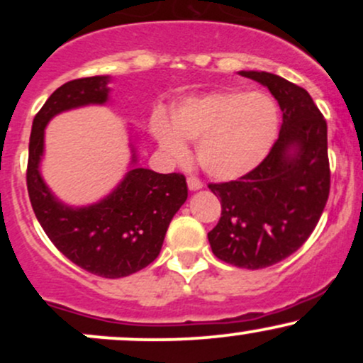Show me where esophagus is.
<instances>
[{
	"mask_svg": "<svg viewBox=\"0 0 363 363\" xmlns=\"http://www.w3.org/2000/svg\"><path fill=\"white\" fill-rule=\"evenodd\" d=\"M187 187H189L191 191H198V189H201V187H203V182L199 181L198 177L189 176V177H187Z\"/></svg>",
	"mask_w": 363,
	"mask_h": 363,
	"instance_id": "34e87169",
	"label": "esophagus"
}]
</instances>
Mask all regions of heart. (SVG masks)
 <instances>
[{"mask_svg": "<svg viewBox=\"0 0 363 363\" xmlns=\"http://www.w3.org/2000/svg\"><path fill=\"white\" fill-rule=\"evenodd\" d=\"M278 124V106L269 95L218 91L176 104L169 123L157 116L152 131L167 157L182 160L187 155L184 141H198V162L208 176L237 179L264 160Z\"/></svg>", "mask_w": 363, "mask_h": 363, "instance_id": "1", "label": "heart"}]
</instances>
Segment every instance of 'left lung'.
I'll use <instances>...</instances> for the list:
<instances>
[{
  "label": "left lung",
  "instance_id": "1",
  "mask_svg": "<svg viewBox=\"0 0 363 363\" xmlns=\"http://www.w3.org/2000/svg\"><path fill=\"white\" fill-rule=\"evenodd\" d=\"M240 74L268 86L283 123L256 169L237 181L208 184L222 205L208 240L218 259L261 269L297 251L323 215L331 184L328 124L302 86L266 72Z\"/></svg>",
  "mask_w": 363,
  "mask_h": 363
}]
</instances>
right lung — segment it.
I'll list each match as a JSON object with an SVG mask.
<instances>
[{"label":"right lung","instance_id":"obj_1","mask_svg":"<svg viewBox=\"0 0 363 363\" xmlns=\"http://www.w3.org/2000/svg\"><path fill=\"white\" fill-rule=\"evenodd\" d=\"M107 83L109 77L78 78L45 101L32 123L27 189L40 227L69 261L97 277L121 278L155 261L170 220L187 199L186 177L133 167L102 201L72 208L54 198L39 172L45 124L62 111L106 104Z\"/></svg>","mask_w":363,"mask_h":363}]
</instances>
